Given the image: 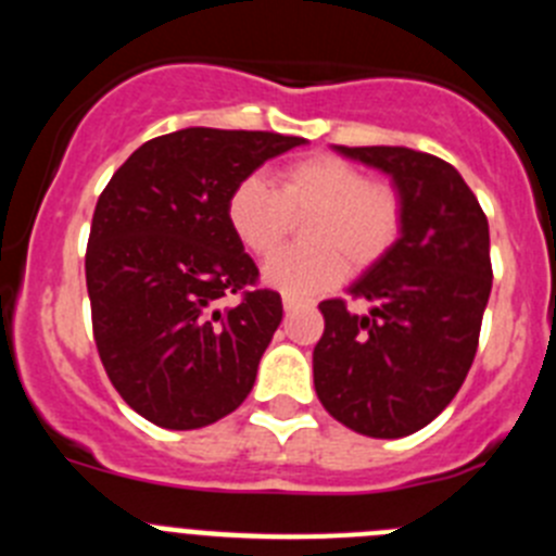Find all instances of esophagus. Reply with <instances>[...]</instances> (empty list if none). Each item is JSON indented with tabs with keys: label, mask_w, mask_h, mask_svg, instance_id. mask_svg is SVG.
<instances>
[{
	"label": "esophagus",
	"mask_w": 556,
	"mask_h": 556,
	"mask_svg": "<svg viewBox=\"0 0 556 556\" xmlns=\"http://www.w3.org/2000/svg\"><path fill=\"white\" fill-rule=\"evenodd\" d=\"M303 306H312V301H303V298L283 294V308H287V312H294V308H303Z\"/></svg>",
	"instance_id": "esophagus-1"
}]
</instances>
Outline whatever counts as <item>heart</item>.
<instances>
[{"instance_id": "heart-1", "label": "heart", "mask_w": 556, "mask_h": 556, "mask_svg": "<svg viewBox=\"0 0 556 556\" xmlns=\"http://www.w3.org/2000/svg\"><path fill=\"white\" fill-rule=\"evenodd\" d=\"M230 230L244 250L269 255L294 219L306 225L308 250H283L264 264V283L292 298L337 287L353 269L381 262L401 236L404 208L395 189L372 184L365 169L333 155L298 161L278 175V191L262 178L239 180L225 205Z\"/></svg>"}]
</instances>
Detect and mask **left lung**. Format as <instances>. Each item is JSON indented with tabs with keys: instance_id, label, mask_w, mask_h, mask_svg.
Listing matches in <instances>:
<instances>
[{
	"instance_id": "obj_1",
	"label": "left lung",
	"mask_w": 556,
	"mask_h": 556,
	"mask_svg": "<svg viewBox=\"0 0 556 556\" xmlns=\"http://www.w3.org/2000/svg\"><path fill=\"white\" fill-rule=\"evenodd\" d=\"M392 178L404 223L390 253L367 267L345 301H323L314 390L339 424L378 440L429 426L473 365L493 267L479 200L443 159L409 147H333Z\"/></svg>"
}]
</instances>
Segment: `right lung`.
<instances>
[{"label": "right lung", "mask_w": 556, "mask_h": 556, "mask_svg": "<svg viewBox=\"0 0 556 556\" xmlns=\"http://www.w3.org/2000/svg\"><path fill=\"white\" fill-rule=\"evenodd\" d=\"M303 144L186 127L141 144L97 200L86 253L94 342L111 384L150 424L203 429L253 390L283 306L253 289L258 267L225 205L264 161Z\"/></svg>", "instance_id": "add662e5"}]
</instances>
